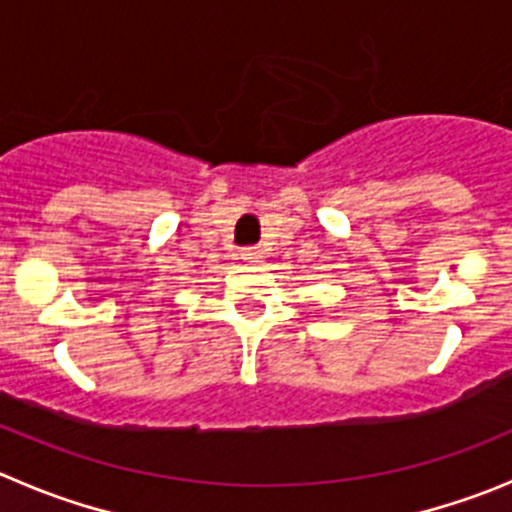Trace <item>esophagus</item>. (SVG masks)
<instances>
[{"label":"esophagus","mask_w":512,"mask_h":512,"mask_svg":"<svg viewBox=\"0 0 512 512\" xmlns=\"http://www.w3.org/2000/svg\"><path fill=\"white\" fill-rule=\"evenodd\" d=\"M240 257L245 262H250V265H255V262H260L262 260V252L257 250V247H245V250L240 252Z\"/></svg>","instance_id":"34e87169"}]
</instances>
